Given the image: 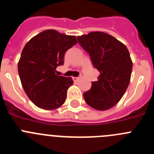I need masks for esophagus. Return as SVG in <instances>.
Instances as JSON below:
<instances>
[{
	"instance_id": "esophagus-1",
	"label": "esophagus",
	"mask_w": 154,
	"mask_h": 154,
	"mask_svg": "<svg viewBox=\"0 0 154 154\" xmlns=\"http://www.w3.org/2000/svg\"><path fill=\"white\" fill-rule=\"evenodd\" d=\"M72 80L74 82H77L79 78V77H72Z\"/></svg>"
}]
</instances>
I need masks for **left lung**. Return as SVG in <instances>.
<instances>
[{
	"label": "left lung",
	"instance_id": "1",
	"mask_svg": "<svg viewBox=\"0 0 154 154\" xmlns=\"http://www.w3.org/2000/svg\"><path fill=\"white\" fill-rule=\"evenodd\" d=\"M77 39L100 72L98 81L83 94L85 101L98 111L109 109L121 100L130 83L133 65L128 48L103 32H91Z\"/></svg>",
	"mask_w": 154,
	"mask_h": 154
}]
</instances>
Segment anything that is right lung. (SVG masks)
Instances as JSON below:
<instances>
[{
    "label": "right lung",
    "instance_id": "1",
    "mask_svg": "<svg viewBox=\"0 0 154 154\" xmlns=\"http://www.w3.org/2000/svg\"><path fill=\"white\" fill-rule=\"evenodd\" d=\"M76 43L75 36L47 29L25 45L18 63V73L23 88L35 105L53 110L64 104L73 81L70 77L58 76L56 69L64 64L65 53Z\"/></svg>",
    "mask_w": 154,
    "mask_h": 154
}]
</instances>
